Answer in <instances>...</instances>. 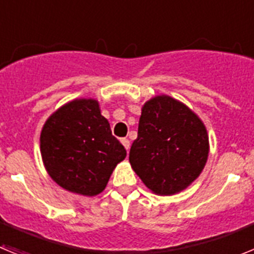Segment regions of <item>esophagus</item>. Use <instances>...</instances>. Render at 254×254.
<instances>
[{
    "label": "esophagus",
    "mask_w": 254,
    "mask_h": 254,
    "mask_svg": "<svg viewBox=\"0 0 254 254\" xmlns=\"http://www.w3.org/2000/svg\"><path fill=\"white\" fill-rule=\"evenodd\" d=\"M122 143H123V146L126 147V150L128 151L129 150V146H131V143H129V140L128 138H122Z\"/></svg>",
    "instance_id": "esophagus-1"
}]
</instances>
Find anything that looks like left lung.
I'll use <instances>...</instances> for the list:
<instances>
[{
    "label": "left lung",
    "mask_w": 254,
    "mask_h": 254,
    "mask_svg": "<svg viewBox=\"0 0 254 254\" xmlns=\"http://www.w3.org/2000/svg\"><path fill=\"white\" fill-rule=\"evenodd\" d=\"M207 156L206 127L187 105L168 95L143 104L129 163L149 190L160 196L186 190L201 174Z\"/></svg>",
    "instance_id": "left-lung-1"
}]
</instances>
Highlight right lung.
<instances>
[{
	"label": "right lung",
	"instance_id": "1",
	"mask_svg": "<svg viewBox=\"0 0 254 254\" xmlns=\"http://www.w3.org/2000/svg\"><path fill=\"white\" fill-rule=\"evenodd\" d=\"M40 152L51 178L82 196L103 192L127 155L95 99L72 100L52 114L40 133Z\"/></svg>",
	"mask_w": 254,
	"mask_h": 254
}]
</instances>
